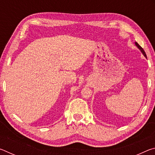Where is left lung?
I'll list each match as a JSON object with an SVG mask.
<instances>
[{
    "label": "left lung",
    "mask_w": 155,
    "mask_h": 155,
    "mask_svg": "<svg viewBox=\"0 0 155 155\" xmlns=\"http://www.w3.org/2000/svg\"><path fill=\"white\" fill-rule=\"evenodd\" d=\"M135 44H136V46H137L138 47V48H140V49L141 50V52H142V53L143 54V55H144V56H145V57H146V52H145V51H143V49L142 48H141V46H140V45H139V44H137V42H135Z\"/></svg>",
    "instance_id": "left-lung-1"
}]
</instances>
